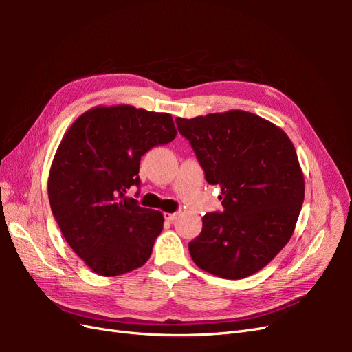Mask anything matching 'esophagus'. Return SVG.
I'll list each match as a JSON object with an SVG mask.
<instances>
[{"label":"esophagus","mask_w":352,"mask_h":352,"mask_svg":"<svg viewBox=\"0 0 352 352\" xmlns=\"http://www.w3.org/2000/svg\"><path fill=\"white\" fill-rule=\"evenodd\" d=\"M179 216V212H164V219L167 220V221H173V220H176V217Z\"/></svg>","instance_id":"obj_1"}]
</instances>
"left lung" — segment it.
<instances>
[{"instance_id": "8db88e82", "label": "left lung", "mask_w": 352, "mask_h": 352, "mask_svg": "<svg viewBox=\"0 0 352 352\" xmlns=\"http://www.w3.org/2000/svg\"><path fill=\"white\" fill-rule=\"evenodd\" d=\"M223 211L202 217L189 252L199 269L243 279L265 267L289 242L304 201V175L292 141L263 117L229 110L176 119Z\"/></svg>"}]
</instances>
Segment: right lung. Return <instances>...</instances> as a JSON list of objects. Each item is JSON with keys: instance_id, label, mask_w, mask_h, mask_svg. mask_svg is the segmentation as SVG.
Wrapping results in <instances>:
<instances>
[{"instance_id": "1", "label": "right lung", "mask_w": 352, "mask_h": 352, "mask_svg": "<svg viewBox=\"0 0 352 352\" xmlns=\"http://www.w3.org/2000/svg\"><path fill=\"white\" fill-rule=\"evenodd\" d=\"M177 135L173 117L133 105H97L72 123L48 176V198L63 236L88 267L113 278L144 265L163 230L162 211L144 208L141 157Z\"/></svg>"}]
</instances>
